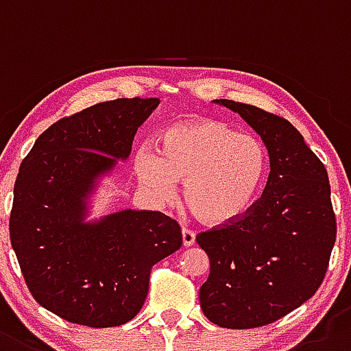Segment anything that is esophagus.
I'll list each match as a JSON object with an SVG mask.
<instances>
[{
    "instance_id": "obj_1",
    "label": "esophagus",
    "mask_w": 351,
    "mask_h": 351,
    "mask_svg": "<svg viewBox=\"0 0 351 351\" xmlns=\"http://www.w3.org/2000/svg\"><path fill=\"white\" fill-rule=\"evenodd\" d=\"M182 241H183V246H192L195 245V234L192 232L191 229H183L182 230Z\"/></svg>"
}]
</instances>
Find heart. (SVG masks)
<instances>
[{
  "label": "heart",
  "mask_w": 351,
  "mask_h": 351,
  "mask_svg": "<svg viewBox=\"0 0 351 351\" xmlns=\"http://www.w3.org/2000/svg\"><path fill=\"white\" fill-rule=\"evenodd\" d=\"M269 171L266 145L220 119L197 117L164 129L157 157L143 152L136 175L145 187L171 197L185 182V203L201 222L226 227L254 210Z\"/></svg>",
  "instance_id": "b5f03b06"
}]
</instances>
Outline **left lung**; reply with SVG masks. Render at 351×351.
Listing matches in <instances>:
<instances>
[{
	"label": "left lung",
	"instance_id": "obj_1",
	"mask_svg": "<svg viewBox=\"0 0 351 351\" xmlns=\"http://www.w3.org/2000/svg\"><path fill=\"white\" fill-rule=\"evenodd\" d=\"M213 103L241 115L261 136L271 173L245 219L197 236L210 258L199 302L215 325L254 329L304 304L324 282L336 241L330 185L325 166L289 121L230 99Z\"/></svg>",
	"mask_w": 351,
	"mask_h": 351
}]
</instances>
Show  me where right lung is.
Returning <instances> with one entry per match:
<instances>
[{
  "label": "right lung",
  "instance_id": "add662e5",
  "mask_svg": "<svg viewBox=\"0 0 351 351\" xmlns=\"http://www.w3.org/2000/svg\"><path fill=\"white\" fill-rule=\"evenodd\" d=\"M157 97L99 103L50 125L22 160L10 239L38 304L96 329L140 313L154 264L182 246L160 211L125 210L89 219L94 195L119 162Z\"/></svg>",
  "mask_w": 351,
  "mask_h": 351
}]
</instances>
